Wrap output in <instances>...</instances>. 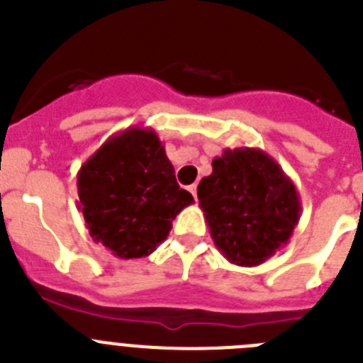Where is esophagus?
<instances>
[{
  "instance_id": "esophagus-1",
  "label": "esophagus",
  "mask_w": 363,
  "mask_h": 363,
  "mask_svg": "<svg viewBox=\"0 0 363 363\" xmlns=\"http://www.w3.org/2000/svg\"><path fill=\"white\" fill-rule=\"evenodd\" d=\"M189 191H191V194L194 196V200L198 198V192H196V185H189Z\"/></svg>"
}]
</instances>
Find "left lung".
Here are the masks:
<instances>
[{
	"mask_svg": "<svg viewBox=\"0 0 363 363\" xmlns=\"http://www.w3.org/2000/svg\"><path fill=\"white\" fill-rule=\"evenodd\" d=\"M198 200L214 245L230 264L255 267L274 256L300 220L293 179L267 152L225 149L198 185Z\"/></svg>",
	"mask_w": 363,
	"mask_h": 363,
	"instance_id": "1",
	"label": "left lung"
}]
</instances>
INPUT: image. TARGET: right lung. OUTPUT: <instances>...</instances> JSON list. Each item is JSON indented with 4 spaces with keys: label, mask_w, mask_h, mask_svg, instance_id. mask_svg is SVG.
Masks as SVG:
<instances>
[{
    "label": "right lung",
    "mask_w": 363,
    "mask_h": 363,
    "mask_svg": "<svg viewBox=\"0 0 363 363\" xmlns=\"http://www.w3.org/2000/svg\"><path fill=\"white\" fill-rule=\"evenodd\" d=\"M78 196L91 238L121 259L156 251L194 201L179 189L158 134L142 127L111 136L83 163Z\"/></svg>",
    "instance_id": "1"
}]
</instances>
